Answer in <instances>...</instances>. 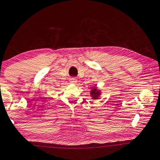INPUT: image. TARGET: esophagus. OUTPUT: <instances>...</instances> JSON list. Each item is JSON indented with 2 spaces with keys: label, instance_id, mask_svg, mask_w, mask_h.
Listing matches in <instances>:
<instances>
[{
  "label": "esophagus",
  "instance_id": "1",
  "mask_svg": "<svg viewBox=\"0 0 160 160\" xmlns=\"http://www.w3.org/2000/svg\"><path fill=\"white\" fill-rule=\"evenodd\" d=\"M70 83H72V84H76L77 79L76 78H71L70 79Z\"/></svg>",
  "mask_w": 160,
  "mask_h": 160
}]
</instances>
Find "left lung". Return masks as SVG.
I'll use <instances>...</instances> for the list:
<instances>
[{"label": "left lung", "mask_w": 160, "mask_h": 160, "mask_svg": "<svg viewBox=\"0 0 160 160\" xmlns=\"http://www.w3.org/2000/svg\"><path fill=\"white\" fill-rule=\"evenodd\" d=\"M102 92L100 91V90L97 89V88L94 87V88H92L91 91H90V96L92 99H98L99 98V96H101Z\"/></svg>", "instance_id": "1"}]
</instances>
